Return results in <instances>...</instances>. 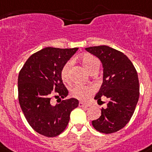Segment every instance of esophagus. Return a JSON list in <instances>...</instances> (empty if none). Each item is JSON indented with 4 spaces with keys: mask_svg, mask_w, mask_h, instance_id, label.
<instances>
[{
    "mask_svg": "<svg viewBox=\"0 0 152 152\" xmlns=\"http://www.w3.org/2000/svg\"><path fill=\"white\" fill-rule=\"evenodd\" d=\"M79 106H80V107H89V104L83 103V102H79Z\"/></svg>",
    "mask_w": 152,
    "mask_h": 152,
    "instance_id": "obj_1",
    "label": "esophagus"
}]
</instances>
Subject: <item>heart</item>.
Here are the masks:
<instances>
[{
    "instance_id": "obj_1",
    "label": "heart",
    "mask_w": 152,
    "mask_h": 152,
    "mask_svg": "<svg viewBox=\"0 0 152 152\" xmlns=\"http://www.w3.org/2000/svg\"><path fill=\"white\" fill-rule=\"evenodd\" d=\"M80 60L82 62V64L89 73H91L92 71L98 69L99 61L96 56L86 53L80 57ZM71 65H72V62H66L61 69L60 75L64 83L69 82V72H70ZM70 92L72 97L77 99L86 100L94 92V88L91 86L76 85L71 89Z\"/></svg>"
}]
</instances>
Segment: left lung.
Masks as SVG:
<instances>
[{
    "instance_id": "1",
    "label": "left lung",
    "mask_w": 152,
    "mask_h": 152,
    "mask_svg": "<svg viewBox=\"0 0 152 152\" xmlns=\"http://www.w3.org/2000/svg\"><path fill=\"white\" fill-rule=\"evenodd\" d=\"M101 60L103 83L95 99H109L101 116L92 122L96 130L111 134L123 129L130 121L139 98V82L134 65L123 53L108 46L86 48ZM102 102V101H101Z\"/></svg>"
}]
</instances>
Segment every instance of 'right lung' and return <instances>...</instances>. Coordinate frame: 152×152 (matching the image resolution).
<instances>
[{
  "mask_svg": "<svg viewBox=\"0 0 152 152\" xmlns=\"http://www.w3.org/2000/svg\"><path fill=\"white\" fill-rule=\"evenodd\" d=\"M78 48L46 47L28 58L18 76V99L29 125L46 137L61 134L69 115L79 105L76 99L61 100L68 95L60 72ZM53 97L60 104L53 105Z\"/></svg>",
  "mask_w": 152,
  "mask_h": 152,
  "instance_id": "right-lung-1",
  "label": "right lung"
}]
</instances>
